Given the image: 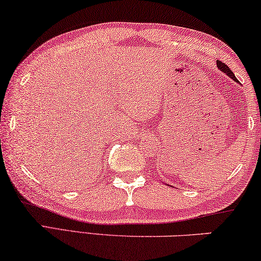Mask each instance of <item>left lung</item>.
<instances>
[{"label":"left lung","mask_w":261,"mask_h":261,"mask_svg":"<svg viewBox=\"0 0 261 261\" xmlns=\"http://www.w3.org/2000/svg\"><path fill=\"white\" fill-rule=\"evenodd\" d=\"M217 65H218V68H219V69H220V70H221V71H223V72H225V73H226V75H227L228 77H231V79H232V80H234V81H237V82H238V80H237V79H236L234 73H233V72H232V70H231L230 68H228L226 64H225V63H223V62H221V61H217Z\"/></svg>","instance_id":"left-lung-1"}]
</instances>
